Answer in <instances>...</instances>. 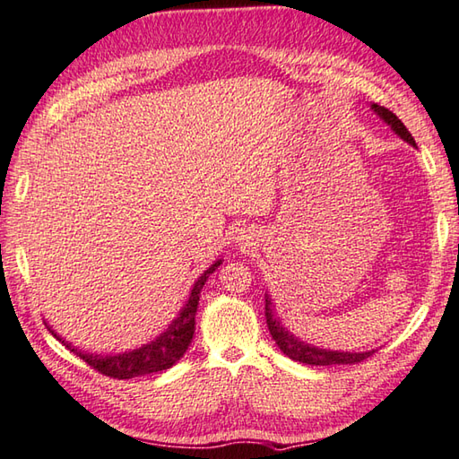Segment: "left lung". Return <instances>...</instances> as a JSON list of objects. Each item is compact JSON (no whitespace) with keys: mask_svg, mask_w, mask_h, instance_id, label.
<instances>
[{"mask_svg":"<svg viewBox=\"0 0 459 459\" xmlns=\"http://www.w3.org/2000/svg\"><path fill=\"white\" fill-rule=\"evenodd\" d=\"M373 108H375L377 115H379L385 120V123L391 125L393 131H395L401 136V139L415 144V139L411 136V133L407 131V126L401 123L395 112H391L389 108L381 107V104H373ZM268 304H270V300H266L268 331L272 334V339L276 341L280 351H282L286 357H290L292 360H299V363H304V365H316V367L357 365V363H363L365 359H368L375 352V351H368V352H334V351L308 347V344H304L299 339H294L290 333L284 331V328L280 326V323H276V320L272 318V312L268 308Z\"/></svg>","mask_w":459,"mask_h":459,"instance_id":"obj_1","label":"left lung"}]
</instances>
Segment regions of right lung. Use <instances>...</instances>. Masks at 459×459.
<instances>
[{
	"instance_id": "right-lung-1",
	"label": "right lung",
	"mask_w": 459,
	"mask_h": 459,
	"mask_svg": "<svg viewBox=\"0 0 459 459\" xmlns=\"http://www.w3.org/2000/svg\"><path fill=\"white\" fill-rule=\"evenodd\" d=\"M220 264L221 260L215 262L212 268L204 272V276H201L195 282V286H193L189 302L185 304L181 315L177 316L175 323L169 326V331L165 334H160L157 341L144 344L143 349H136L133 352H125V355H115V357H99V355L94 357V355H84V352H76L74 349L72 351H74L88 367L94 368V371H99L100 375L110 377V379H133V377L159 373V371H165L169 367H173L177 360L185 355V351H187L189 342L193 339L201 288H204L209 274H213ZM56 339H58V336H56ZM66 347L70 349V344H66Z\"/></svg>"
}]
</instances>
